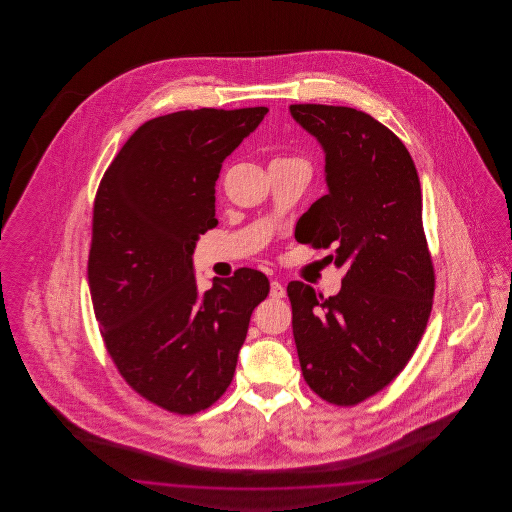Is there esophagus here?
<instances>
[{
  "label": "esophagus",
  "instance_id": "1",
  "mask_svg": "<svg viewBox=\"0 0 512 512\" xmlns=\"http://www.w3.org/2000/svg\"><path fill=\"white\" fill-rule=\"evenodd\" d=\"M269 294H271V298H283L285 296V287H283L282 283L274 280V282H271Z\"/></svg>",
  "mask_w": 512,
  "mask_h": 512
}]
</instances>
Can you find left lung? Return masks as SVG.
I'll return each instance as SVG.
<instances>
[{
	"instance_id": "left-lung-1",
	"label": "left lung",
	"mask_w": 512,
	"mask_h": 512,
	"mask_svg": "<svg viewBox=\"0 0 512 512\" xmlns=\"http://www.w3.org/2000/svg\"><path fill=\"white\" fill-rule=\"evenodd\" d=\"M293 119L326 153V196L296 225V241L335 247L340 293L291 282L293 335L309 388L353 406L404 370L425 333L434 265L423 230L421 183L401 139L359 109L293 104Z\"/></svg>"
}]
</instances>
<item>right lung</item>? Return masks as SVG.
Listing matches in <instances>:
<instances>
[{"label":"right lung","instance_id":"obj_1","mask_svg":"<svg viewBox=\"0 0 512 512\" xmlns=\"http://www.w3.org/2000/svg\"><path fill=\"white\" fill-rule=\"evenodd\" d=\"M267 108L186 109L144 122L109 164L93 208L87 280L100 333L124 381L192 415L229 388L267 276L238 269L197 289L192 254L218 225L221 164Z\"/></svg>","mask_w":512,"mask_h":512}]
</instances>
